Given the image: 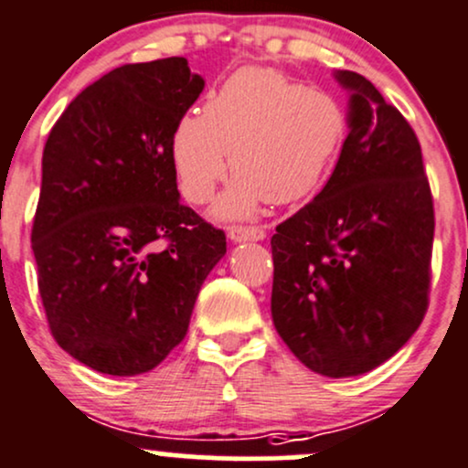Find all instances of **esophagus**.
<instances>
[{
	"label": "esophagus",
	"instance_id": "esophagus-1",
	"mask_svg": "<svg viewBox=\"0 0 468 468\" xmlns=\"http://www.w3.org/2000/svg\"><path fill=\"white\" fill-rule=\"evenodd\" d=\"M266 238V230L260 226H230L229 239L235 244L242 242H261Z\"/></svg>",
	"mask_w": 468,
	"mask_h": 468
}]
</instances>
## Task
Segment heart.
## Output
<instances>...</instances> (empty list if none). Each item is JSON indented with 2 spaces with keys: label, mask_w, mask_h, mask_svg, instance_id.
Masks as SVG:
<instances>
[{
  "label": "heart",
  "mask_w": 468,
  "mask_h": 468,
  "mask_svg": "<svg viewBox=\"0 0 468 468\" xmlns=\"http://www.w3.org/2000/svg\"><path fill=\"white\" fill-rule=\"evenodd\" d=\"M348 135L337 97L313 90L273 69L238 70L208 97L204 115H186L173 133L171 157L179 191L193 204L213 197L224 222L253 218L261 204H291L324 186Z\"/></svg>",
  "instance_id": "b5f03b06"
}]
</instances>
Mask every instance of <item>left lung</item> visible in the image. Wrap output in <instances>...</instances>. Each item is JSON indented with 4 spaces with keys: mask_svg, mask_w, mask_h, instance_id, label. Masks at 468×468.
Segmentation results:
<instances>
[{
    "mask_svg": "<svg viewBox=\"0 0 468 468\" xmlns=\"http://www.w3.org/2000/svg\"><path fill=\"white\" fill-rule=\"evenodd\" d=\"M348 135L313 202L277 226L271 315L311 371L353 378L410 340L429 304L433 199L402 112L367 77L335 70Z\"/></svg>",
    "mask_w": 468,
    "mask_h": 468,
    "instance_id": "left-lung-1",
    "label": "left lung"
}]
</instances>
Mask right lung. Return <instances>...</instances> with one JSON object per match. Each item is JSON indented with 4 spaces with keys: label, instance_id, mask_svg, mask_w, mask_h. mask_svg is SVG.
<instances>
[{
    "label": "right lung",
    "instance_id": "add662e5",
    "mask_svg": "<svg viewBox=\"0 0 468 468\" xmlns=\"http://www.w3.org/2000/svg\"><path fill=\"white\" fill-rule=\"evenodd\" d=\"M202 90L184 58L120 66L70 101L44 146L30 238L39 295L55 340L92 371L155 368L226 255L222 230L179 202L171 157Z\"/></svg>",
    "mask_w": 468,
    "mask_h": 468
}]
</instances>
